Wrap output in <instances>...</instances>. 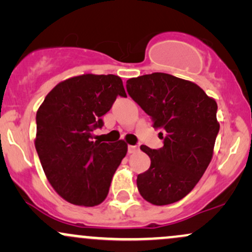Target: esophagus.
<instances>
[{
  "label": "esophagus",
  "mask_w": 252,
  "mask_h": 252,
  "mask_svg": "<svg viewBox=\"0 0 252 252\" xmlns=\"http://www.w3.org/2000/svg\"><path fill=\"white\" fill-rule=\"evenodd\" d=\"M140 150V147L138 146H129L128 147V153L129 154H134V153L138 152Z\"/></svg>",
  "instance_id": "esophagus-1"
}]
</instances>
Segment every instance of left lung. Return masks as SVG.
<instances>
[{
    "label": "left lung",
    "instance_id": "left-lung-1",
    "mask_svg": "<svg viewBox=\"0 0 252 252\" xmlns=\"http://www.w3.org/2000/svg\"><path fill=\"white\" fill-rule=\"evenodd\" d=\"M126 91L163 140L160 149L141 146L150 167L137 175L138 192L156 206L181 200L212 160L219 131L216 100L195 83L161 72L130 78Z\"/></svg>",
    "mask_w": 252,
    "mask_h": 252
}]
</instances>
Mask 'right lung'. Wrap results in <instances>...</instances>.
Here are the masks:
<instances>
[{
    "instance_id": "add662e5",
    "label": "right lung",
    "mask_w": 252,
    "mask_h": 252,
    "mask_svg": "<svg viewBox=\"0 0 252 252\" xmlns=\"http://www.w3.org/2000/svg\"><path fill=\"white\" fill-rule=\"evenodd\" d=\"M117 96L126 97L120 77L85 73L57 84L37 109L34 143L40 162L53 189L70 204H102L126 155L123 140L92 141Z\"/></svg>"
}]
</instances>
